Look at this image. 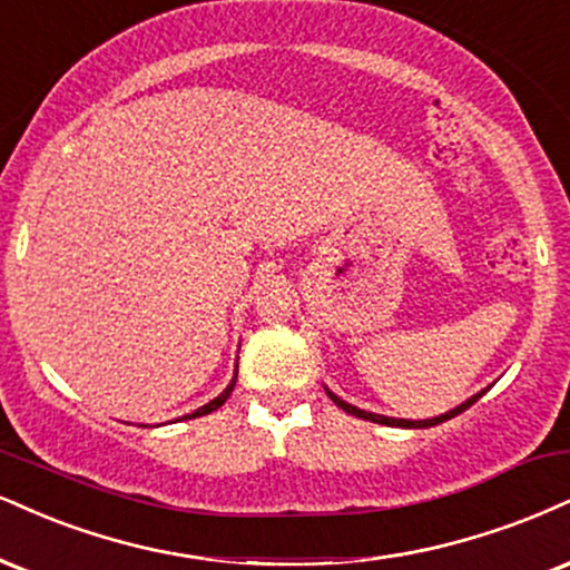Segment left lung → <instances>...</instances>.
Here are the masks:
<instances>
[{"label":"left lung","mask_w":570,"mask_h":570,"mask_svg":"<svg viewBox=\"0 0 570 570\" xmlns=\"http://www.w3.org/2000/svg\"><path fill=\"white\" fill-rule=\"evenodd\" d=\"M489 390V387H485ZM485 390H481V393H475L472 397H468V401L464 403H459L456 409H451V411H445V414H441V416H430V420H395V416H385V414H374V411H366V409H358V406H353V403H347V401H342L340 395H334L332 390L326 387V395L332 397L334 403H337V406L342 409V411H347V414H353V416H358V420H366V422H376V424H387V428H406V430H422V428H435V424H441V422H445V420H451V416H456V414H462V411H468L472 403L478 401V397L481 395H485Z\"/></svg>","instance_id":"obj_1"}]
</instances>
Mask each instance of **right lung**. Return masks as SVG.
I'll use <instances>...</instances> for the list:
<instances>
[{
  "instance_id": "1",
  "label": "right lung",
  "mask_w": 570,
  "mask_h": 570,
  "mask_svg": "<svg viewBox=\"0 0 570 570\" xmlns=\"http://www.w3.org/2000/svg\"><path fill=\"white\" fill-rule=\"evenodd\" d=\"M236 376H238V366H236V372H233V380L228 382V387H225L223 393H219L217 397H212L209 403H204L202 409H196L194 414H185V416H180V420H196V416H204V414H212V411H217L219 406H223L225 401H228L230 393H233V387H236Z\"/></svg>"
}]
</instances>
